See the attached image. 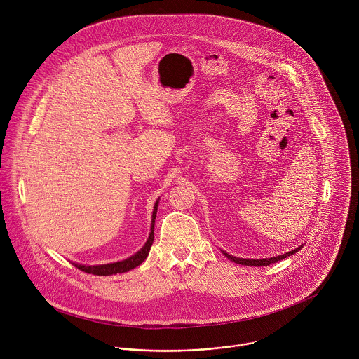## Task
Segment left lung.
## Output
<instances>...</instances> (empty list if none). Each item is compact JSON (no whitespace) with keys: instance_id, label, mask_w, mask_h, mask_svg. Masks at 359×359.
Segmentation results:
<instances>
[{"instance_id":"8db88e82","label":"left lung","mask_w":359,"mask_h":359,"mask_svg":"<svg viewBox=\"0 0 359 359\" xmlns=\"http://www.w3.org/2000/svg\"><path fill=\"white\" fill-rule=\"evenodd\" d=\"M303 246H304V245L296 248V249L292 250V252H287V253H285V255H280V256L269 257V258H259V259H257V258H239V257L231 256V255H228V253L224 252V250H221V252H222L224 256L226 257V258H229L231 261L236 262V264L249 265V266H265V265L273 264V262H276V261H280V259H283V258H286V257L292 256V255L297 253L299 250H302Z\"/></svg>"}]
</instances>
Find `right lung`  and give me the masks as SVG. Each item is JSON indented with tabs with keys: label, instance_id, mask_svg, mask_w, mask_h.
<instances>
[{
	"label": "right lung",
	"instance_id": "right-lung-1",
	"mask_svg": "<svg viewBox=\"0 0 359 359\" xmlns=\"http://www.w3.org/2000/svg\"><path fill=\"white\" fill-rule=\"evenodd\" d=\"M160 198L156 201L154 205V212H152V222H151V232H149V238L145 242V245L142 246L141 250H138L134 256L128 257L126 259L117 261V262H109V264H101V265H84V264H79V262H73L74 266H77L79 269L87 272V273H93V275H100V276H109V275H116V273H123V272H128L131 269H134L135 266H138L140 264L144 262V259L149 255V250L152 248L154 238V219H156V212H157V205H158Z\"/></svg>",
	"mask_w": 359,
	"mask_h": 359
}]
</instances>
